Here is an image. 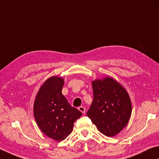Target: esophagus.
<instances>
[{"instance_id": "1", "label": "esophagus", "mask_w": 159, "mask_h": 159, "mask_svg": "<svg viewBox=\"0 0 159 159\" xmlns=\"http://www.w3.org/2000/svg\"><path fill=\"white\" fill-rule=\"evenodd\" d=\"M78 109H79V110L82 112V113H83V114H84L85 113V108L84 107H82V106H80V107H78Z\"/></svg>"}]
</instances>
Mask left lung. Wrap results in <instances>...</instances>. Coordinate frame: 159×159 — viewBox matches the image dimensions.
<instances>
[{
  "label": "left lung",
  "mask_w": 159,
  "mask_h": 159,
  "mask_svg": "<svg viewBox=\"0 0 159 159\" xmlns=\"http://www.w3.org/2000/svg\"><path fill=\"white\" fill-rule=\"evenodd\" d=\"M94 99L87 115L100 132L114 136L128 124L131 103L125 89L111 77L92 82Z\"/></svg>",
  "instance_id": "1"
}]
</instances>
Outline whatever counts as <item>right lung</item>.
<instances>
[{"mask_svg":"<svg viewBox=\"0 0 159 159\" xmlns=\"http://www.w3.org/2000/svg\"><path fill=\"white\" fill-rule=\"evenodd\" d=\"M63 85L62 78H49L40 87L34 102V116L38 126L55 141L64 140L71 133L74 122L82 115L62 94Z\"/></svg>","mask_w":159,"mask_h":159,"instance_id":"1","label":"right lung"}]
</instances>
